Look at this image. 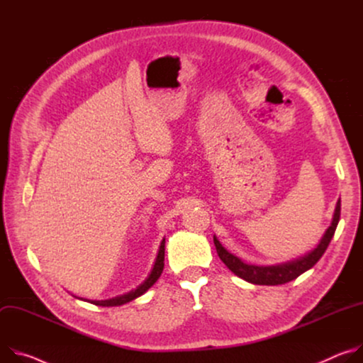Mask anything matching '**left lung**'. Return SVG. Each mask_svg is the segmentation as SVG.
Listing matches in <instances>:
<instances>
[{"instance_id": "obj_1", "label": "left lung", "mask_w": 363, "mask_h": 363, "mask_svg": "<svg viewBox=\"0 0 363 363\" xmlns=\"http://www.w3.org/2000/svg\"><path fill=\"white\" fill-rule=\"evenodd\" d=\"M340 219V200H337L336 209L333 213V219L330 226L326 229L325 235L321 236L320 242L317 247L307 254L294 258L287 262H281L275 265H254V264H247L242 259H239L229 251H226L222 244L218 240L216 236H213V242L218 251L219 258L223 261V264L238 277L242 279L248 281V283L258 284V286H278V284H286L289 281L296 279L298 275L306 272L307 269L313 268L315 262L321 258V255L325 254L328 250L330 240L335 235V230L337 228Z\"/></svg>"}]
</instances>
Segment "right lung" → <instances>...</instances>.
I'll return each mask as SVG.
<instances>
[{
	"mask_svg": "<svg viewBox=\"0 0 363 363\" xmlns=\"http://www.w3.org/2000/svg\"><path fill=\"white\" fill-rule=\"evenodd\" d=\"M164 245H166V239L163 238V240H161V244H160L154 265H152L148 277L143 281V283L137 289H134V290H131L125 294H121V296L108 298V300H86V298H80V297H77V298L84 300V301H89V303L96 304V306H102V307H113V306H123V304L130 303V301L135 300L137 297L143 296L145 291H148V289H151L155 284V281L160 278L161 272H163V268H164Z\"/></svg>",
	"mask_w": 363,
	"mask_h": 363,
	"instance_id": "obj_1",
	"label": "right lung"
}]
</instances>
